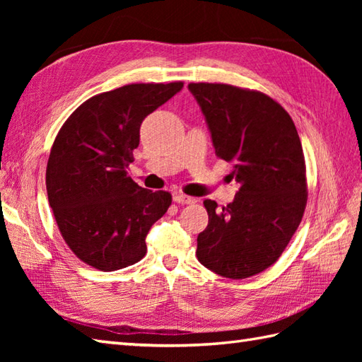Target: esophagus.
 <instances>
[{
    "mask_svg": "<svg viewBox=\"0 0 362 362\" xmlns=\"http://www.w3.org/2000/svg\"><path fill=\"white\" fill-rule=\"evenodd\" d=\"M173 199H174V202H177V204H194L196 202L194 197H189V196L182 194V193H175Z\"/></svg>",
    "mask_w": 362,
    "mask_h": 362,
    "instance_id": "1",
    "label": "esophagus"
}]
</instances>
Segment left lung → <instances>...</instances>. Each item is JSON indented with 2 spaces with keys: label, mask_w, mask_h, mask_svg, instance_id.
Masks as SVG:
<instances>
[{
  "label": "left lung",
  "mask_w": 362,
  "mask_h": 362,
  "mask_svg": "<svg viewBox=\"0 0 362 362\" xmlns=\"http://www.w3.org/2000/svg\"><path fill=\"white\" fill-rule=\"evenodd\" d=\"M205 115L216 156L233 163L235 201L206 199L209 226L197 236V259L221 276L249 279L286 249L303 218L308 187L294 121L261 91L228 83H189Z\"/></svg>",
  "instance_id": "8db88e82"
}]
</instances>
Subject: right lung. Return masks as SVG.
Listing matches in <instances>:
<instances>
[{"mask_svg":"<svg viewBox=\"0 0 362 362\" xmlns=\"http://www.w3.org/2000/svg\"><path fill=\"white\" fill-rule=\"evenodd\" d=\"M182 87L129 83L87 99L60 127L46 166V191L60 235L86 264L112 272L146 255V235L173 196L141 188L127 168L143 119Z\"/></svg>","mask_w":362,"mask_h":362,"instance_id":"obj_1","label":"right lung"}]
</instances>
